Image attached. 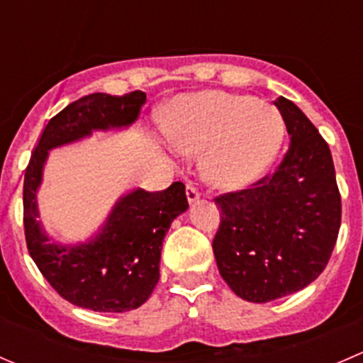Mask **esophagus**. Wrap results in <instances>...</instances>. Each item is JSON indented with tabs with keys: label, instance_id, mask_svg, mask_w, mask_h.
Instances as JSON below:
<instances>
[{
	"label": "esophagus",
	"instance_id": "34e87169",
	"mask_svg": "<svg viewBox=\"0 0 363 363\" xmlns=\"http://www.w3.org/2000/svg\"><path fill=\"white\" fill-rule=\"evenodd\" d=\"M186 196H188V202H189V203H195L196 200L200 199L199 189H196L195 186L191 184V182H188V184H186Z\"/></svg>",
	"mask_w": 363,
	"mask_h": 363
}]
</instances>
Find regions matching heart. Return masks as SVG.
<instances>
[{
	"label": "heart",
	"instance_id": "b5f03b06",
	"mask_svg": "<svg viewBox=\"0 0 363 363\" xmlns=\"http://www.w3.org/2000/svg\"><path fill=\"white\" fill-rule=\"evenodd\" d=\"M164 131L179 151H203L202 174L208 184L240 189L277 156L284 123L272 105L247 94L207 91L177 98Z\"/></svg>",
	"mask_w": 363,
	"mask_h": 363
}]
</instances>
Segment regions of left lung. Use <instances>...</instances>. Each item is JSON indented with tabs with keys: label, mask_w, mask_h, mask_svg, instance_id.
I'll return each instance as SVG.
<instances>
[{
	"label": "left lung",
	"mask_w": 363,
	"mask_h": 363,
	"mask_svg": "<svg viewBox=\"0 0 363 363\" xmlns=\"http://www.w3.org/2000/svg\"><path fill=\"white\" fill-rule=\"evenodd\" d=\"M290 147L276 172L214 203L212 240L225 283L247 302H270L313 283L325 270L340 226V193L330 149L294 101L276 100Z\"/></svg>",
	"instance_id": "left-lung-1"
}]
</instances>
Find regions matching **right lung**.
Listing matches in <instances>:
<instances>
[{
    "mask_svg": "<svg viewBox=\"0 0 363 363\" xmlns=\"http://www.w3.org/2000/svg\"><path fill=\"white\" fill-rule=\"evenodd\" d=\"M145 104V93L124 96L93 93L69 104L49 121L24 174V235L42 276L65 300L100 313L137 309L160 279L161 244L172 221L188 208L182 182L163 191L135 189L123 196L101 232L80 246L49 242L36 221V188L49 149L91 135L93 130L130 126Z\"/></svg>",
    "mask_w": 363,
    "mask_h": 363,
    "instance_id": "add662e5",
    "label": "right lung"
}]
</instances>
